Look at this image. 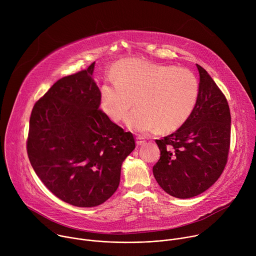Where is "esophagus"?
<instances>
[{
    "label": "esophagus",
    "mask_w": 256,
    "mask_h": 256,
    "mask_svg": "<svg viewBox=\"0 0 256 256\" xmlns=\"http://www.w3.org/2000/svg\"><path fill=\"white\" fill-rule=\"evenodd\" d=\"M144 142H146L144 138H142V136H136V144H138V146H142V144H144Z\"/></svg>",
    "instance_id": "34e87169"
}]
</instances>
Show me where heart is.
I'll return each mask as SVG.
<instances>
[{
	"instance_id": "1",
	"label": "heart",
	"mask_w": 256,
	"mask_h": 256,
	"mask_svg": "<svg viewBox=\"0 0 256 256\" xmlns=\"http://www.w3.org/2000/svg\"><path fill=\"white\" fill-rule=\"evenodd\" d=\"M112 76L101 86V107L120 122L128 118L136 99L140 107L128 120V126L136 132L179 128L198 100V78L186 68L126 58L116 64Z\"/></svg>"
}]
</instances>
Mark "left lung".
Returning a JSON list of instances; mask_svg holds the SVG:
<instances>
[{
    "instance_id": "left-lung-1",
    "label": "left lung",
    "mask_w": 256,
    "mask_h": 256,
    "mask_svg": "<svg viewBox=\"0 0 256 256\" xmlns=\"http://www.w3.org/2000/svg\"><path fill=\"white\" fill-rule=\"evenodd\" d=\"M200 72V95L190 118L175 132L156 140L161 151L153 167L159 186L170 196L190 198L210 188L223 173L231 140L226 96L208 72Z\"/></svg>"
}]
</instances>
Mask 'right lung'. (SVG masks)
Wrapping results in <instances>:
<instances>
[{"label":"right lung","mask_w":256,"mask_h":256,"mask_svg":"<svg viewBox=\"0 0 256 256\" xmlns=\"http://www.w3.org/2000/svg\"><path fill=\"white\" fill-rule=\"evenodd\" d=\"M94 66L58 80L35 102L26 142L31 166L48 190L82 208L116 192L122 161L136 148L134 134L99 108Z\"/></svg>","instance_id":"obj_1"}]
</instances>
